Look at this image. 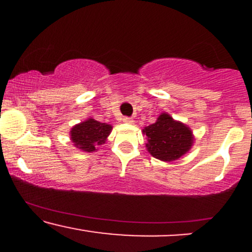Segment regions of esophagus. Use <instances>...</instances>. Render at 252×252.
<instances>
[{
    "label": "esophagus",
    "instance_id": "esophagus-1",
    "mask_svg": "<svg viewBox=\"0 0 252 252\" xmlns=\"http://www.w3.org/2000/svg\"><path fill=\"white\" fill-rule=\"evenodd\" d=\"M123 122L124 123H132L134 121H132L131 117H123Z\"/></svg>",
    "mask_w": 252,
    "mask_h": 252
}]
</instances>
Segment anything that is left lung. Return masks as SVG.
<instances>
[{
	"label": "left lung",
	"mask_w": 252,
	"mask_h": 252,
	"mask_svg": "<svg viewBox=\"0 0 252 252\" xmlns=\"http://www.w3.org/2000/svg\"><path fill=\"white\" fill-rule=\"evenodd\" d=\"M148 137L146 144L154 158L173 161L189 152L193 143L192 131L185 124L176 122L168 114L160 115L155 123L143 129Z\"/></svg>",
	"instance_id": "left-lung-1"
}]
</instances>
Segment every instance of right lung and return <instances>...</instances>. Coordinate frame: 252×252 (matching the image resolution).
<instances>
[{
	"label": "right lung",
	"mask_w": 252,
	"mask_h": 252,
	"mask_svg": "<svg viewBox=\"0 0 252 252\" xmlns=\"http://www.w3.org/2000/svg\"><path fill=\"white\" fill-rule=\"evenodd\" d=\"M111 131V126L90 120L77 124L71 130V140L77 148L84 152H94L99 146L105 143Z\"/></svg>",
	"instance_id": "1"
}]
</instances>
